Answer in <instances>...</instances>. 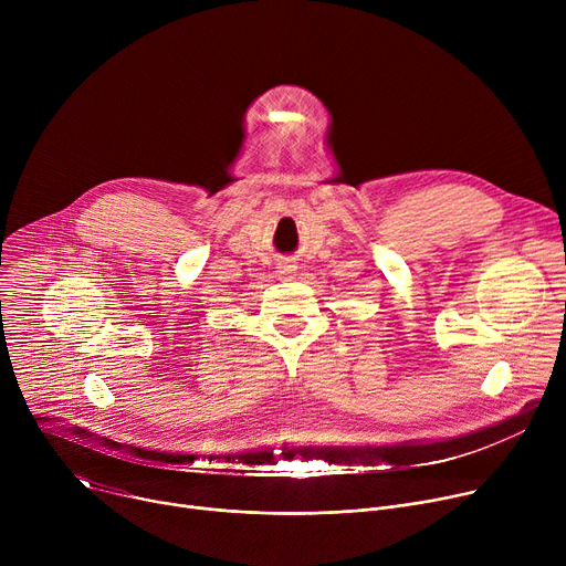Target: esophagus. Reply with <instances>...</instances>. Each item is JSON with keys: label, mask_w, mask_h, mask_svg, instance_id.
I'll return each instance as SVG.
<instances>
[{"label": "esophagus", "mask_w": 566, "mask_h": 566, "mask_svg": "<svg viewBox=\"0 0 566 566\" xmlns=\"http://www.w3.org/2000/svg\"><path fill=\"white\" fill-rule=\"evenodd\" d=\"M293 273H295V266H293V264H280V266H277V275L284 277V280H291Z\"/></svg>", "instance_id": "1"}]
</instances>
